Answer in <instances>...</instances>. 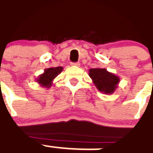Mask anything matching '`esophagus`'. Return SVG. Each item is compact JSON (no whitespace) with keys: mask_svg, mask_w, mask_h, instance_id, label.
Masks as SVG:
<instances>
[{"mask_svg":"<svg viewBox=\"0 0 153 153\" xmlns=\"http://www.w3.org/2000/svg\"><path fill=\"white\" fill-rule=\"evenodd\" d=\"M71 65L72 66H76V67H79L80 66V63L79 62H73V63H71Z\"/></svg>","mask_w":153,"mask_h":153,"instance_id":"1","label":"esophagus"}]
</instances>
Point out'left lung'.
<instances>
[{"instance_id":"obj_1","label":"left lung","mask_w":153,"mask_h":153,"mask_svg":"<svg viewBox=\"0 0 153 153\" xmlns=\"http://www.w3.org/2000/svg\"><path fill=\"white\" fill-rule=\"evenodd\" d=\"M88 75L97 89L106 95L114 93L120 82L119 76L109 72L105 68L89 69Z\"/></svg>"}]
</instances>
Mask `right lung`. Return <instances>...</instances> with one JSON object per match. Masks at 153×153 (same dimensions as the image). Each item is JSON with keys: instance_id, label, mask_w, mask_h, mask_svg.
I'll return each mask as SVG.
<instances>
[{"instance_id": "1", "label": "right lung", "mask_w": 153, "mask_h": 153, "mask_svg": "<svg viewBox=\"0 0 153 153\" xmlns=\"http://www.w3.org/2000/svg\"><path fill=\"white\" fill-rule=\"evenodd\" d=\"M62 67H52L45 69L43 74L38 77L36 82L42 87L49 88L52 85L53 80L62 72Z\"/></svg>"}]
</instances>
